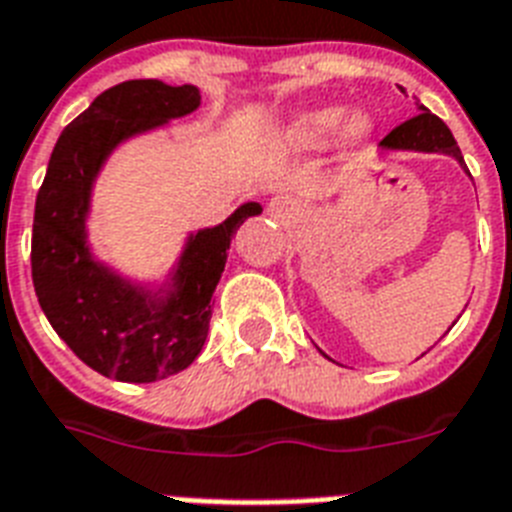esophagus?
Segmentation results:
<instances>
[{
  "label": "esophagus",
  "mask_w": 512,
  "mask_h": 512,
  "mask_svg": "<svg viewBox=\"0 0 512 512\" xmlns=\"http://www.w3.org/2000/svg\"><path fill=\"white\" fill-rule=\"evenodd\" d=\"M268 217H271L276 225H289L295 223L297 212H300V204L295 199H289V196H276V199L268 204Z\"/></svg>",
  "instance_id": "obj_1"
}]
</instances>
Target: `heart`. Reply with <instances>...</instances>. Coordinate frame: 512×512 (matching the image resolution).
<instances>
[{
	"label": "heart",
	"instance_id": "1",
	"mask_svg": "<svg viewBox=\"0 0 512 512\" xmlns=\"http://www.w3.org/2000/svg\"><path fill=\"white\" fill-rule=\"evenodd\" d=\"M337 132H340L342 146L350 148V151L361 148L366 140L372 138V116L364 114V111H350L345 116L342 106L311 108V111L295 116L281 130L279 143L284 151H292V154H311V151L327 148L335 140Z\"/></svg>",
	"mask_w": 512,
	"mask_h": 512
}]
</instances>
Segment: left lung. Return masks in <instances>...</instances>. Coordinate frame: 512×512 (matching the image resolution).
Wrapping results in <instances>:
<instances>
[{
  "label": "left lung",
  "mask_w": 512,
  "mask_h": 512,
  "mask_svg": "<svg viewBox=\"0 0 512 512\" xmlns=\"http://www.w3.org/2000/svg\"><path fill=\"white\" fill-rule=\"evenodd\" d=\"M380 148H385V151H422V154H446V156H454V159L460 162L462 170H468V167H465V159H462L460 146H457V140H454V135L449 132V127H446V124L441 122L436 114H430L425 106H420V114L412 116L409 122L398 124L396 130L390 132L388 138L382 140Z\"/></svg>",
  "instance_id": "1"
}]
</instances>
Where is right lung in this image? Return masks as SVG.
Returning <instances> with one entry per match:
<instances>
[{
	"mask_svg": "<svg viewBox=\"0 0 512 512\" xmlns=\"http://www.w3.org/2000/svg\"><path fill=\"white\" fill-rule=\"evenodd\" d=\"M199 106L193 84L172 87L159 79H132L100 92L60 132L36 193L31 279L39 305L60 340L111 380L156 382L193 364L207 340L212 292L233 233L263 212L247 201L215 228L191 233L159 289L124 279L90 252L92 185L111 151Z\"/></svg>",
	"mask_w": 512,
	"mask_h": 512,
	"instance_id": "obj_1",
	"label": "right lung"
}]
</instances>
